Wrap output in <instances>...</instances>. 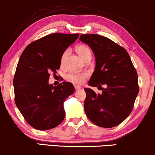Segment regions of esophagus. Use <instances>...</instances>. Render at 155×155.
<instances>
[{
    "mask_svg": "<svg viewBox=\"0 0 155 155\" xmlns=\"http://www.w3.org/2000/svg\"><path fill=\"white\" fill-rule=\"evenodd\" d=\"M79 89H81V87L79 86V85H77V86H75V90H79Z\"/></svg>",
    "mask_w": 155,
    "mask_h": 155,
    "instance_id": "1",
    "label": "esophagus"
}]
</instances>
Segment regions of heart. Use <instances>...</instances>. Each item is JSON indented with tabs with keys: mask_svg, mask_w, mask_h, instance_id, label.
<instances>
[{
	"mask_svg": "<svg viewBox=\"0 0 155 155\" xmlns=\"http://www.w3.org/2000/svg\"><path fill=\"white\" fill-rule=\"evenodd\" d=\"M76 51L79 54V55L82 58L83 60H84L85 58H87V57H91V50L87 46L84 45V44H81L79 45L76 49ZM69 50L66 49L65 51H64L61 56V59H60V63L61 65H63L64 62H65V58L68 54ZM88 74L87 73H69L66 75V79L69 80L71 82L74 84H81L84 81V80L88 77Z\"/></svg>",
	"mask_w": 155,
	"mask_h": 155,
	"instance_id": "1",
	"label": "heart"
}]
</instances>
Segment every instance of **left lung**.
<instances>
[{
  "label": "left lung",
  "instance_id": "1",
  "mask_svg": "<svg viewBox=\"0 0 155 155\" xmlns=\"http://www.w3.org/2000/svg\"><path fill=\"white\" fill-rule=\"evenodd\" d=\"M79 40L91 47L95 57V71L89 85L103 91L96 94L84 88L85 113L99 127H115L129 116L134 106L139 91L136 68L126 49L111 39L97 34H82Z\"/></svg>",
  "mask_w": 155,
  "mask_h": 155
}]
</instances>
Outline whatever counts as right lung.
<instances>
[{"instance_id":"obj_1","label":"right lung","mask_w":155,"mask_h":155,"mask_svg":"<svg viewBox=\"0 0 155 155\" xmlns=\"http://www.w3.org/2000/svg\"><path fill=\"white\" fill-rule=\"evenodd\" d=\"M79 34L51 33L34 41L19 58L14 77L16 106L25 120L33 128L47 130L63 122L65 112L63 103L74 92L71 83L58 86L49 84L51 74L60 67L64 51Z\"/></svg>"}]
</instances>
